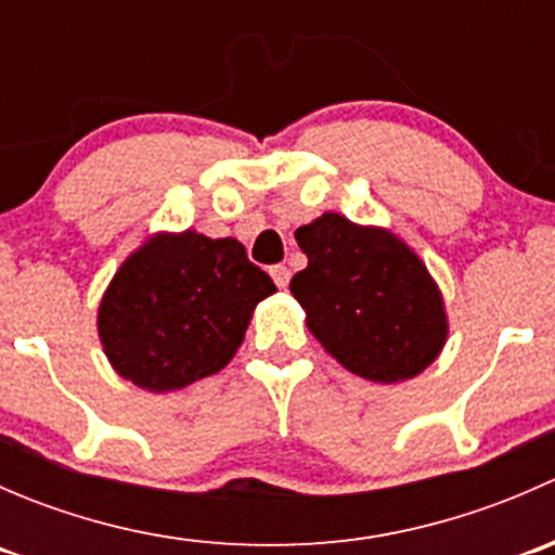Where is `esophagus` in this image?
I'll return each mask as SVG.
<instances>
[{"instance_id": "34e87169", "label": "esophagus", "mask_w": 555, "mask_h": 555, "mask_svg": "<svg viewBox=\"0 0 555 555\" xmlns=\"http://www.w3.org/2000/svg\"><path fill=\"white\" fill-rule=\"evenodd\" d=\"M271 279L279 289H284L289 284V268L287 266H273L271 268Z\"/></svg>"}]
</instances>
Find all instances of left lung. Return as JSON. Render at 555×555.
<instances>
[{
    "mask_svg": "<svg viewBox=\"0 0 555 555\" xmlns=\"http://www.w3.org/2000/svg\"><path fill=\"white\" fill-rule=\"evenodd\" d=\"M295 238L309 266L289 293L333 360L373 384H402L438 360L449 340L443 293L395 231L324 211Z\"/></svg>",
    "mask_w": 555,
    "mask_h": 555,
    "instance_id": "8db88e82",
    "label": "left lung"
}]
</instances>
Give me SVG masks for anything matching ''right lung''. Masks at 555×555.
Listing matches in <instances>:
<instances>
[{
    "label": "right lung",
    "mask_w": 555,
    "mask_h": 555,
    "mask_svg": "<svg viewBox=\"0 0 555 555\" xmlns=\"http://www.w3.org/2000/svg\"><path fill=\"white\" fill-rule=\"evenodd\" d=\"M276 293L238 238L150 233L106 284L96 313L115 373L139 389L177 391L222 371L257 304Z\"/></svg>",
    "instance_id": "obj_1"
}]
</instances>
